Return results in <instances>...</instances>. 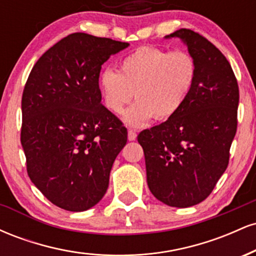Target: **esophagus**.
Here are the masks:
<instances>
[{"label": "esophagus", "instance_id": "34e87169", "mask_svg": "<svg viewBox=\"0 0 256 256\" xmlns=\"http://www.w3.org/2000/svg\"><path fill=\"white\" fill-rule=\"evenodd\" d=\"M136 137H137L136 131H134V130H128V140H136Z\"/></svg>", "mask_w": 256, "mask_h": 256}]
</instances>
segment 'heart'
Segmentation results:
<instances>
[{
  "label": "heart",
  "mask_w": 256,
  "mask_h": 256,
  "mask_svg": "<svg viewBox=\"0 0 256 256\" xmlns=\"http://www.w3.org/2000/svg\"><path fill=\"white\" fill-rule=\"evenodd\" d=\"M198 76L195 58L186 52H167L143 46L122 58L119 72L104 70L100 76V89L106 107L125 114V122L140 126L154 118L162 122L172 118L183 107Z\"/></svg>",
  "instance_id": "obj_1"
}]
</instances>
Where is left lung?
<instances>
[{"instance_id": "obj_1", "label": "left lung", "mask_w": 256, "mask_h": 256, "mask_svg": "<svg viewBox=\"0 0 256 256\" xmlns=\"http://www.w3.org/2000/svg\"><path fill=\"white\" fill-rule=\"evenodd\" d=\"M179 37L195 58L198 76L177 114L138 134L152 195L171 207L202 202L225 172L237 130L240 90L230 64L207 38L188 28Z\"/></svg>"}]
</instances>
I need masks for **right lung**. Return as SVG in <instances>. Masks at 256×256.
Listing matches in <instances>:
<instances>
[{
	"label": "right lung",
	"mask_w": 256,
	"mask_h": 256,
	"mask_svg": "<svg viewBox=\"0 0 256 256\" xmlns=\"http://www.w3.org/2000/svg\"><path fill=\"white\" fill-rule=\"evenodd\" d=\"M128 43L76 32L38 58L22 98L28 174L52 204L83 212L104 198L128 130L101 104V67Z\"/></svg>",
	"instance_id": "obj_1"
}]
</instances>
